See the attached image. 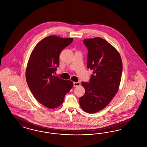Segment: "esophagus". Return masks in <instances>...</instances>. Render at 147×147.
<instances>
[{
  "label": "esophagus",
  "mask_w": 147,
  "mask_h": 147,
  "mask_svg": "<svg viewBox=\"0 0 147 147\" xmlns=\"http://www.w3.org/2000/svg\"><path fill=\"white\" fill-rule=\"evenodd\" d=\"M80 85V83H79V82H74V83H73V86H74V87H78V86H79Z\"/></svg>",
  "instance_id": "34e87169"
}]
</instances>
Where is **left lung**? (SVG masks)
<instances>
[{
	"mask_svg": "<svg viewBox=\"0 0 147 147\" xmlns=\"http://www.w3.org/2000/svg\"><path fill=\"white\" fill-rule=\"evenodd\" d=\"M83 43L88 50L87 68L93 73L88 83H82L85 93L79 101L84 111L91 113L105 108L117 93L122 62L118 51L104 39H84Z\"/></svg>",
	"mask_w": 147,
	"mask_h": 147,
	"instance_id": "8db88e82",
	"label": "left lung"
}]
</instances>
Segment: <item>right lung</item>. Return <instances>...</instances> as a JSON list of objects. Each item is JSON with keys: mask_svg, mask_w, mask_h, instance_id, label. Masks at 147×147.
<instances>
[{"mask_svg": "<svg viewBox=\"0 0 147 147\" xmlns=\"http://www.w3.org/2000/svg\"><path fill=\"white\" fill-rule=\"evenodd\" d=\"M73 40L49 36L36 45L30 57L26 70L28 88L36 99L49 109L61 105L73 86L71 81L55 76L61 52Z\"/></svg>", "mask_w": 147, "mask_h": 147, "instance_id": "1", "label": "right lung"}]
</instances>
